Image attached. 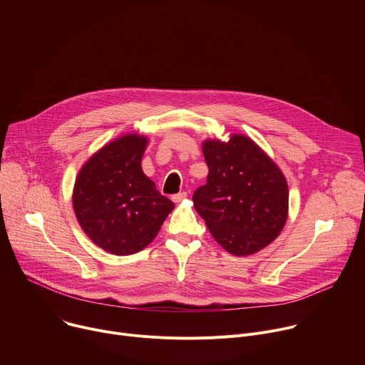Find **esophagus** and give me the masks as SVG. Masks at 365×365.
<instances>
[{
  "label": "esophagus",
  "mask_w": 365,
  "mask_h": 365,
  "mask_svg": "<svg viewBox=\"0 0 365 365\" xmlns=\"http://www.w3.org/2000/svg\"><path fill=\"white\" fill-rule=\"evenodd\" d=\"M186 196H187V193H186V192H180V193L173 195V196H172V200H173L175 203H180L182 200H185V199H186Z\"/></svg>",
  "instance_id": "obj_1"
}]
</instances>
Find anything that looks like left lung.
I'll return each mask as SVG.
<instances>
[{
  "instance_id": "obj_1",
  "label": "left lung",
  "mask_w": 365,
  "mask_h": 365,
  "mask_svg": "<svg viewBox=\"0 0 365 365\" xmlns=\"http://www.w3.org/2000/svg\"><path fill=\"white\" fill-rule=\"evenodd\" d=\"M210 169L206 185L193 193V206L215 241L244 257L272 244L287 221L289 187L269 154L242 134L202 143Z\"/></svg>"
}]
</instances>
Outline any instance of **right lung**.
I'll list each match as a JSON object with an SVG mask.
<instances>
[{
    "label": "right lung",
    "mask_w": 365,
    "mask_h": 365,
    "mask_svg": "<svg viewBox=\"0 0 365 365\" xmlns=\"http://www.w3.org/2000/svg\"><path fill=\"white\" fill-rule=\"evenodd\" d=\"M147 144L145 135L124 134L93 153L76 176V220L88 238L110 254L145 248L175 207L141 169Z\"/></svg>",
    "instance_id": "obj_1"
}]
</instances>
